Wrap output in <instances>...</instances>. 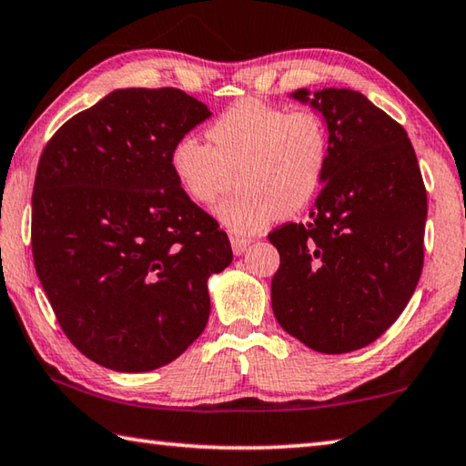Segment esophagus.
Returning <instances> with one entry per match:
<instances>
[{
  "label": "esophagus",
  "mask_w": 466,
  "mask_h": 466,
  "mask_svg": "<svg viewBox=\"0 0 466 466\" xmlns=\"http://www.w3.org/2000/svg\"><path fill=\"white\" fill-rule=\"evenodd\" d=\"M249 245H251V239H245V237H231V248L235 256H243Z\"/></svg>",
  "instance_id": "obj_1"
}]
</instances>
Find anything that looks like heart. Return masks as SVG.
<instances>
[{
	"label": "heart",
	"instance_id": "heart-1",
	"mask_svg": "<svg viewBox=\"0 0 466 466\" xmlns=\"http://www.w3.org/2000/svg\"><path fill=\"white\" fill-rule=\"evenodd\" d=\"M197 137H180L170 170L192 203L213 205L233 184L239 190L217 207V221L253 235L309 207L327 177L329 127L312 109L288 113L259 99H241Z\"/></svg>",
	"mask_w": 466,
	"mask_h": 466
}]
</instances>
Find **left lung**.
Wrapping results in <instances>:
<instances>
[{"label":"left lung","mask_w":466,"mask_h":466,"mask_svg":"<svg viewBox=\"0 0 466 466\" xmlns=\"http://www.w3.org/2000/svg\"><path fill=\"white\" fill-rule=\"evenodd\" d=\"M289 96L320 113L330 147L310 221L268 235L279 251L271 309L312 350L350 353L380 339L418 286L424 180L406 129L363 93L327 86Z\"/></svg>","instance_id":"obj_1"}]
</instances>
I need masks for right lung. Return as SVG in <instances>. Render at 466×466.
<instances>
[{
	"label": "right lung",
	"instance_id": "1",
	"mask_svg": "<svg viewBox=\"0 0 466 466\" xmlns=\"http://www.w3.org/2000/svg\"><path fill=\"white\" fill-rule=\"evenodd\" d=\"M210 116L178 89H117L44 147L34 266L65 335L96 365L157 370L207 327V282L233 251L178 187L170 150Z\"/></svg>",
	"mask_w": 466,
	"mask_h": 466
}]
</instances>
